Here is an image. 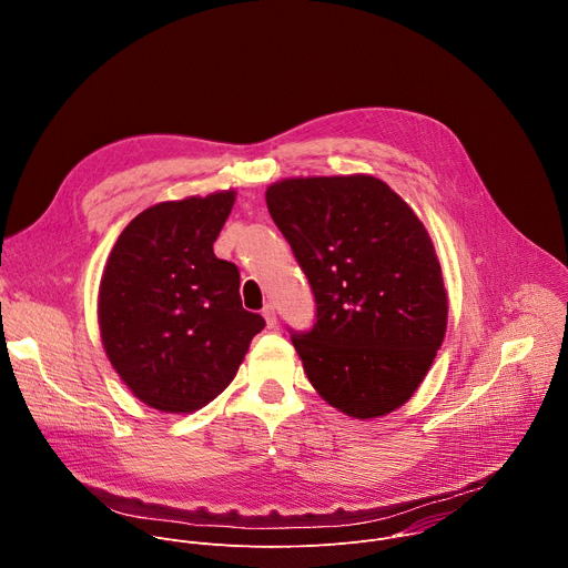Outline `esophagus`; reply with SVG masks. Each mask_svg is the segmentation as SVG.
<instances>
[{"label": "esophagus", "instance_id": "1", "mask_svg": "<svg viewBox=\"0 0 568 568\" xmlns=\"http://www.w3.org/2000/svg\"><path fill=\"white\" fill-rule=\"evenodd\" d=\"M263 316L267 321V328H276V310H274V305H265Z\"/></svg>", "mask_w": 568, "mask_h": 568}]
</instances>
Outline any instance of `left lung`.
<instances>
[{
    "label": "left lung",
    "mask_w": 568,
    "mask_h": 568,
    "mask_svg": "<svg viewBox=\"0 0 568 568\" xmlns=\"http://www.w3.org/2000/svg\"><path fill=\"white\" fill-rule=\"evenodd\" d=\"M265 200L316 301L314 328L292 335L310 384L357 420L395 412L447 331V290L425 224L362 173L287 178Z\"/></svg>",
    "instance_id": "left-lung-1"
}]
</instances>
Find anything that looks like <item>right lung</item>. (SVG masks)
Wrapping results in <instances>:
<instances>
[{"label": "right lung", "instance_id": "add662e5", "mask_svg": "<svg viewBox=\"0 0 568 568\" xmlns=\"http://www.w3.org/2000/svg\"><path fill=\"white\" fill-rule=\"evenodd\" d=\"M235 191L159 202L119 235L99 285V328L123 384L148 407L193 414L235 377L261 314L240 274L213 254Z\"/></svg>", "mask_w": 568, "mask_h": 568}]
</instances>
